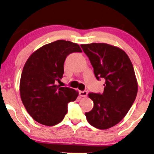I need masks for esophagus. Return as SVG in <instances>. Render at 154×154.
I'll use <instances>...</instances> for the list:
<instances>
[{"mask_svg": "<svg viewBox=\"0 0 154 154\" xmlns=\"http://www.w3.org/2000/svg\"><path fill=\"white\" fill-rule=\"evenodd\" d=\"M79 95L82 97H86L88 95V92L87 91H79Z\"/></svg>", "mask_w": 154, "mask_h": 154, "instance_id": "esophagus-1", "label": "esophagus"}]
</instances>
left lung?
<instances>
[{
    "instance_id": "1",
    "label": "left lung",
    "mask_w": 154,
    "mask_h": 154,
    "mask_svg": "<svg viewBox=\"0 0 154 154\" xmlns=\"http://www.w3.org/2000/svg\"><path fill=\"white\" fill-rule=\"evenodd\" d=\"M98 80L105 79L103 94L89 93L94 102L91 111L85 112L89 123L106 130L120 122L132 107L138 85L134 67L122 49L103 43L82 44Z\"/></svg>"
}]
</instances>
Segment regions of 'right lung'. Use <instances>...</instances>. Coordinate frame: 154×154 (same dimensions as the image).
<instances>
[{
    "label": "right lung",
    "mask_w": 154,
    "mask_h": 154,
    "mask_svg": "<svg viewBox=\"0 0 154 154\" xmlns=\"http://www.w3.org/2000/svg\"><path fill=\"white\" fill-rule=\"evenodd\" d=\"M75 52H82L78 44L58 40L41 47L26 60L20 79V96L26 111L38 123L58 124L67 112V104L78 96L73 89L56 85L64 74L67 56Z\"/></svg>",
    "instance_id": "right-lung-1"
}]
</instances>
